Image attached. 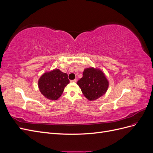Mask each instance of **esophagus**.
<instances>
[{"instance_id": "34e87169", "label": "esophagus", "mask_w": 153, "mask_h": 153, "mask_svg": "<svg viewBox=\"0 0 153 153\" xmlns=\"http://www.w3.org/2000/svg\"><path fill=\"white\" fill-rule=\"evenodd\" d=\"M76 82V79H75V80H71V82Z\"/></svg>"}]
</instances>
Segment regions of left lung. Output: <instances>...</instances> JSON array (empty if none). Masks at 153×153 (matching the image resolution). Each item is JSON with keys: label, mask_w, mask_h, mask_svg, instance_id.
<instances>
[{"label": "left lung", "mask_w": 153, "mask_h": 153, "mask_svg": "<svg viewBox=\"0 0 153 153\" xmlns=\"http://www.w3.org/2000/svg\"><path fill=\"white\" fill-rule=\"evenodd\" d=\"M77 84L87 100L94 101L106 93L109 82L101 69L91 67L84 69Z\"/></svg>", "instance_id": "obj_1"}]
</instances>
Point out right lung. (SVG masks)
Listing matches in <instances>:
<instances>
[{"instance_id":"add662e5","label":"right lung","mask_w":153,"mask_h":153,"mask_svg":"<svg viewBox=\"0 0 153 153\" xmlns=\"http://www.w3.org/2000/svg\"><path fill=\"white\" fill-rule=\"evenodd\" d=\"M69 83L67 74L59 69H55L41 76L38 80V87L41 93L45 98L50 100H57Z\"/></svg>"}]
</instances>
